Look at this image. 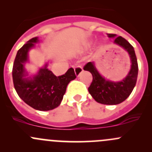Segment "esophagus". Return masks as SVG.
<instances>
[{"mask_svg": "<svg viewBox=\"0 0 152 152\" xmlns=\"http://www.w3.org/2000/svg\"><path fill=\"white\" fill-rule=\"evenodd\" d=\"M83 71V69L81 66H76L74 68V72H75V74H76V76H79V75L82 73V72Z\"/></svg>", "mask_w": 152, "mask_h": 152, "instance_id": "esophagus-1", "label": "esophagus"}]
</instances>
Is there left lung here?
<instances>
[{"label": "left lung", "instance_id": "8db88e82", "mask_svg": "<svg viewBox=\"0 0 152 152\" xmlns=\"http://www.w3.org/2000/svg\"><path fill=\"white\" fill-rule=\"evenodd\" d=\"M109 37H115L114 34H108ZM114 43L122 47L129 53L131 59V69L121 82H111L105 79L99 73L93 62H88L84 70L91 73L93 81L88 87V91L92 97L97 102L107 105H115L121 103L129 96L136 85L138 73L137 57L132 45L122 37H115Z\"/></svg>", "mask_w": 152, "mask_h": 152}]
</instances>
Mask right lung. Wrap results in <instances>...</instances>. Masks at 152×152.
<instances>
[{
    "instance_id": "1",
    "label": "right lung",
    "mask_w": 152,
    "mask_h": 152,
    "mask_svg": "<svg viewBox=\"0 0 152 152\" xmlns=\"http://www.w3.org/2000/svg\"><path fill=\"white\" fill-rule=\"evenodd\" d=\"M37 37L29 39L18 50L12 68L14 87L19 97L26 104L39 111L53 110L60 104L70 81L76 78L70 67L64 75L56 76L45 67L33 77H26L24 65L28 61V50L38 42Z\"/></svg>"
}]
</instances>
